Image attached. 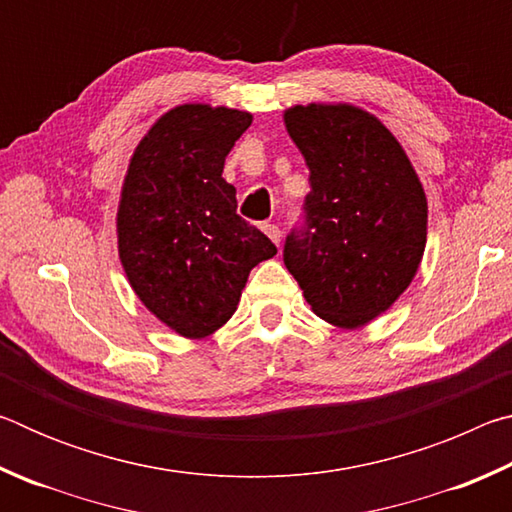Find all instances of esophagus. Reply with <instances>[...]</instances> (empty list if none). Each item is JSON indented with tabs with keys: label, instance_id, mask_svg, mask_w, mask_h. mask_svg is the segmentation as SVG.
Masks as SVG:
<instances>
[{
	"label": "esophagus",
	"instance_id": "34e87169",
	"mask_svg": "<svg viewBox=\"0 0 512 512\" xmlns=\"http://www.w3.org/2000/svg\"><path fill=\"white\" fill-rule=\"evenodd\" d=\"M262 230H264V235L273 241L275 246H280V241H282V232H280V228H277L275 223H264L262 225Z\"/></svg>",
	"mask_w": 512,
	"mask_h": 512
}]
</instances>
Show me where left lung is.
<instances>
[{"label": "left lung", "mask_w": 512, "mask_h": 512, "mask_svg": "<svg viewBox=\"0 0 512 512\" xmlns=\"http://www.w3.org/2000/svg\"><path fill=\"white\" fill-rule=\"evenodd\" d=\"M284 126L311 185L307 225L287 237L284 264L316 316L359 329L391 309L418 273L427 196L402 144L359 106H291Z\"/></svg>", "instance_id": "obj_1"}]
</instances>
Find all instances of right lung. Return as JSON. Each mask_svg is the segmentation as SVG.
Instances as JSON below:
<instances>
[{
    "label": "right lung",
    "mask_w": 512,
    "mask_h": 512,
    "mask_svg": "<svg viewBox=\"0 0 512 512\" xmlns=\"http://www.w3.org/2000/svg\"><path fill=\"white\" fill-rule=\"evenodd\" d=\"M253 121L246 110L183 103L135 146L117 207L128 284L185 339H205L237 311L253 268L277 248L237 214L225 155Z\"/></svg>",
    "instance_id": "right-lung-1"
}]
</instances>
